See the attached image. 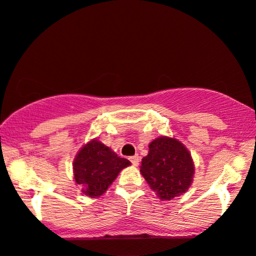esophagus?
I'll return each mask as SVG.
<instances>
[{
  "instance_id": "34e87169",
  "label": "esophagus",
  "mask_w": 256,
  "mask_h": 256,
  "mask_svg": "<svg viewBox=\"0 0 256 256\" xmlns=\"http://www.w3.org/2000/svg\"><path fill=\"white\" fill-rule=\"evenodd\" d=\"M129 160H130V162L132 163L134 166H138V164H140V156H138L137 154H136V156L129 158Z\"/></svg>"
}]
</instances>
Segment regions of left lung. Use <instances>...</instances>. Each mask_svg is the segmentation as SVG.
<instances>
[{"label":"left lung","mask_w":256,"mask_h":256,"mask_svg":"<svg viewBox=\"0 0 256 256\" xmlns=\"http://www.w3.org/2000/svg\"><path fill=\"white\" fill-rule=\"evenodd\" d=\"M142 158L140 174L161 200H171L190 188L194 164L190 152L174 138L160 137Z\"/></svg>","instance_id":"obj_1"}]
</instances>
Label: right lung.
<instances>
[{
	"mask_svg": "<svg viewBox=\"0 0 256 256\" xmlns=\"http://www.w3.org/2000/svg\"><path fill=\"white\" fill-rule=\"evenodd\" d=\"M130 164L98 140H92L79 150L74 162V180L90 198L102 195L124 168Z\"/></svg>",
	"mask_w": 256,
	"mask_h": 256,
	"instance_id": "obj_1",
	"label": "right lung"
}]
</instances>
